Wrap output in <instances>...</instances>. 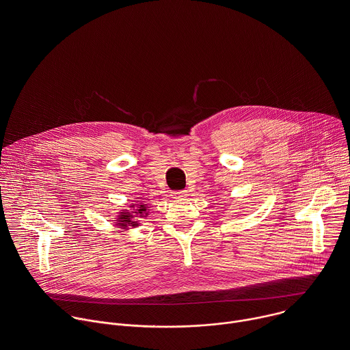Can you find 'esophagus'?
Returning a JSON list of instances; mask_svg holds the SVG:
<instances>
[{"instance_id":"obj_1","label":"esophagus","mask_w":350,"mask_h":350,"mask_svg":"<svg viewBox=\"0 0 350 350\" xmlns=\"http://www.w3.org/2000/svg\"><path fill=\"white\" fill-rule=\"evenodd\" d=\"M188 193H187V191H173L172 192V196L174 198V199H183V198H185Z\"/></svg>"}]
</instances>
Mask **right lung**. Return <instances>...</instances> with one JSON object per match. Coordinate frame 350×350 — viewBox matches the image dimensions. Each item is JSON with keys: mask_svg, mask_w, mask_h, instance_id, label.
<instances>
[{"mask_svg": "<svg viewBox=\"0 0 350 350\" xmlns=\"http://www.w3.org/2000/svg\"><path fill=\"white\" fill-rule=\"evenodd\" d=\"M129 209H122L115 216V227L127 231L129 228H135L141 224V219H146L149 215V206L145 202L134 201L127 206Z\"/></svg>", "mask_w": 350, "mask_h": 350, "instance_id": "1", "label": "right lung"}]
</instances>
